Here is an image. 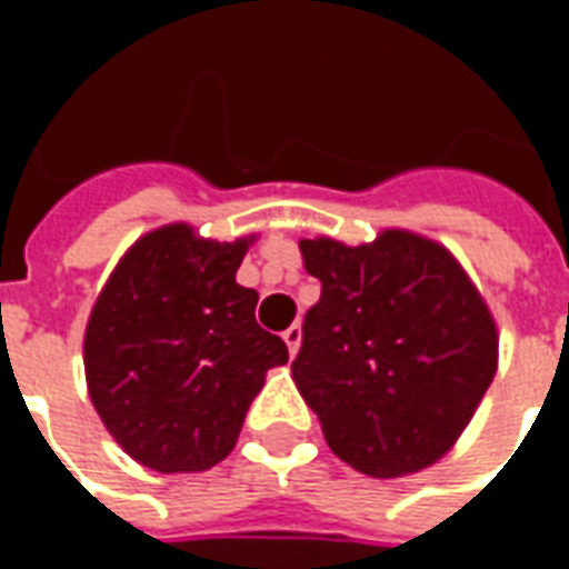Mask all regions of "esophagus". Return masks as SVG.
Here are the masks:
<instances>
[{
  "instance_id": "obj_1",
  "label": "esophagus",
  "mask_w": 569,
  "mask_h": 569,
  "mask_svg": "<svg viewBox=\"0 0 569 569\" xmlns=\"http://www.w3.org/2000/svg\"><path fill=\"white\" fill-rule=\"evenodd\" d=\"M283 341L286 347H289V353H298V347H301V326H298V322H292V326L286 329Z\"/></svg>"
}]
</instances>
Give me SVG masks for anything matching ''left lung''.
<instances>
[{
	"instance_id": "left-lung-1",
	"label": "left lung",
	"mask_w": 569,
	"mask_h": 569,
	"mask_svg": "<svg viewBox=\"0 0 569 569\" xmlns=\"http://www.w3.org/2000/svg\"><path fill=\"white\" fill-rule=\"evenodd\" d=\"M298 247L322 292L292 378L329 448L375 478L427 469L493 381L500 338L485 298L448 249L411 231Z\"/></svg>"
}]
</instances>
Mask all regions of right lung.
<instances>
[{
    "label": "right lung",
    "mask_w": 569,
    "mask_h": 569,
    "mask_svg": "<svg viewBox=\"0 0 569 569\" xmlns=\"http://www.w3.org/2000/svg\"><path fill=\"white\" fill-rule=\"evenodd\" d=\"M252 237L163 224L118 261L84 332V375L112 439L154 472H203L237 445L249 402L289 350L234 280Z\"/></svg>",
    "instance_id": "right-lung-1"
}]
</instances>
